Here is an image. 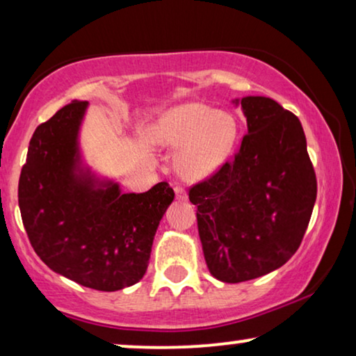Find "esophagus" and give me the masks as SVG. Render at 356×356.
<instances>
[{
    "label": "esophagus",
    "mask_w": 356,
    "mask_h": 356,
    "mask_svg": "<svg viewBox=\"0 0 356 356\" xmlns=\"http://www.w3.org/2000/svg\"><path fill=\"white\" fill-rule=\"evenodd\" d=\"M175 193H177L178 201H186L188 199V194H186V191H184V188H181V186L175 188Z\"/></svg>",
    "instance_id": "obj_1"
}]
</instances>
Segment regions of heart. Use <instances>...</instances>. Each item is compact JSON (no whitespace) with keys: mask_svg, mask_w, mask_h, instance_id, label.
<instances>
[{"mask_svg":"<svg viewBox=\"0 0 356 356\" xmlns=\"http://www.w3.org/2000/svg\"><path fill=\"white\" fill-rule=\"evenodd\" d=\"M240 124L230 111L216 110L201 102L172 106L152 121L150 143L178 149L175 170L186 181L212 177L235 149Z\"/></svg>","mask_w":356,"mask_h":356,"instance_id":"heart-1","label":"heart"}]
</instances>
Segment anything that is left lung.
I'll return each mask as SVG.
<instances>
[{
    "mask_svg": "<svg viewBox=\"0 0 356 356\" xmlns=\"http://www.w3.org/2000/svg\"><path fill=\"white\" fill-rule=\"evenodd\" d=\"M248 134L232 162L189 189L209 272L225 284L257 279L295 254L318 183L300 120L269 97H243Z\"/></svg>",
    "mask_w": 356,
    "mask_h": 356,
    "instance_id": "left-lung-1",
    "label": "left lung"
}]
</instances>
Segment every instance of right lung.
I'll list each match as a JSON object with an SVG mask.
<instances>
[{
  "instance_id": "add662e5",
  "label": "right lung",
  "mask_w": 356,
  "mask_h": 356,
  "mask_svg": "<svg viewBox=\"0 0 356 356\" xmlns=\"http://www.w3.org/2000/svg\"><path fill=\"white\" fill-rule=\"evenodd\" d=\"M87 106L72 100L35 129L19 178V209L32 248L53 272L116 291L144 277L175 193L165 181L123 193L115 179L92 172L79 143Z\"/></svg>"
}]
</instances>
